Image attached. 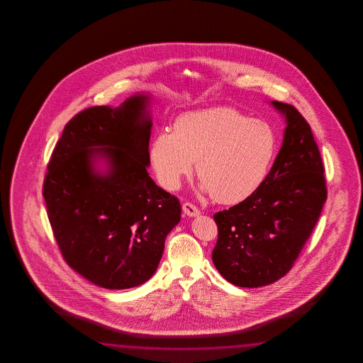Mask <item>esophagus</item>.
Here are the masks:
<instances>
[{"label":"esophagus","mask_w":363,"mask_h":363,"mask_svg":"<svg viewBox=\"0 0 363 363\" xmlns=\"http://www.w3.org/2000/svg\"><path fill=\"white\" fill-rule=\"evenodd\" d=\"M183 211H184L185 215L191 216V217H194V216H198L201 213V211H199L197 206H194L191 202H185L183 204Z\"/></svg>","instance_id":"obj_1"}]
</instances>
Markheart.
<instances>
[{
	"label": "heart",
	"mask_w": 363,
	"mask_h": 363,
	"mask_svg": "<svg viewBox=\"0 0 363 363\" xmlns=\"http://www.w3.org/2000/svg\"><path fill=\"white\" fill-rule=\"evenodd\" d=\"M276 152L271 124L218 106L180 116L174 130L155 138L151 159L166 189H177L197 160L203 191L218 202L236 203L263 183Z\"/></svg>",
	"instance_id": "1"
}]
</instances>
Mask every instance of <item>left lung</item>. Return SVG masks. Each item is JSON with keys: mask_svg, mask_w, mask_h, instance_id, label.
Masks as SVG:
<instances>
[{"mask_svg": "<svg viewBox=\"0 0 363 363\" xmlns=\"http://www.w3.org/2000/svg\"><path fill=\"white\" fill-rule=\"evenodd\" d=\"M286 116L283 145L271 172L249 197L213 216L217 271L239 287L276 282L294 267L326 201L324 164L306 119L294 105L272 101Z\"/></svg>", "mask_w": 363, "mask_h": 363, "instance_id": "8db88e82", "label": "left lung"}]
</instances>
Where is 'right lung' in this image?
Here are the masks:
<instances>
[{"label":"right lung","mask_w":363,"mask_h":363,"mask_svg":"<svg viewBox=\"0 0 363 363\" xmlns=\"http://www.w3.org/2000/svg\"><path fill=\"white\" fill-rule=\"evenodd\" d=\"M147 96L119 108L92 106L62 132L44 177L47 215L62 257L87 281L132 289L154 274L165 239L180 221L178 198L150 178L151 121ZM106 157V176L91 170Z\"/></svg>","instance_id":"1"}]
</instances>
